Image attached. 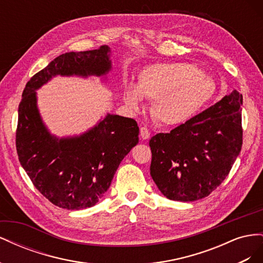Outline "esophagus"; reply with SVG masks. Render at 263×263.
<instances>
[{"label": "esophagus", "instance_id": "obj_1", "mask_svg": "<svg viewBox=\"0 0 263 263\" xmlns=\"http://www.w3.org/2000/svg\"><path fill=\"white\" fill-rule=\"evenodd\" d=\"M140 136L142 139H148L150 137V132L147 127H140Z\"/></svg>", "mask_w": 263, "mask_h": 263}]
</instances>
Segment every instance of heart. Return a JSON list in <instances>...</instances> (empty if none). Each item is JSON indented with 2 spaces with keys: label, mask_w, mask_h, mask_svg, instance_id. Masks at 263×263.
<instances>
[{
  "label": "heart",
  "mask_w": 263,
  "mask_h": 263,
  "mask_svg": "<svg viewBox=\"0 0 263 263\" xmlns=\"http://www.w3.org/2000/svg\"><path fill=\"white\" fill-rule=\"evenodd\" d=\"M215 86L204 71L192 63H157L141 71L137 89L127 86L124 100L137 108L142 97L155 100L153 114L165 125L187 121L208 103Z\"/></svg>",
  "instance_id": "1"
}]
</instances>
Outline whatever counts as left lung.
Returning a JSON list of instances; mask_svg holds the SVG:
<instances>
[{
    "mask_svg": "<svg viewBox=\"0 0 263 263\" xmlns=\"http://www.w3.org/2000/svg\"><path fill=\"white\" fill-rule=\"evenodd\" d=\"M242 95L234 90L170 133L150 139V174L169 200L209 196L226 179L242 146Z\"/></svg>",
    "mask_w": 263,
    "mask_h": 263,
    "instance_id": "obj_1",
    "label": "left lung"
}]
</instances>
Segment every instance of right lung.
Wrapping results in <instances>:
<instances>
[{"label":"right lung","instance_id":"obj_1","mask_svg":"<svg viewBox=\"0 0 263 263\" xmlns=\"http://www.w3.org/2000/svg\"><path fill=\"white\" fill-rule=\"evenodd\" d=\"M109 48L66 52L31 77L18 105L16 150L35 187L66 210L91 208L108 190L124 157L138 144L133 118L107 114L78 137L52 136L37 108L36 90L54 76H104L110 70Z\"/></svg>","mask_w":263,"mask_h":263}]
</instances>
